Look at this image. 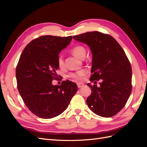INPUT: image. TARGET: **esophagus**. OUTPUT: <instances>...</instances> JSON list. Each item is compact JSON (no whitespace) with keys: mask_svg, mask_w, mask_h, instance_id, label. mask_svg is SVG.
Instances as JSON below:
<instances>
[{"mask_svg":"<svg viewBox=\"0 0 147 147\" xmlns=\"http://www.w3.org/2000/svg\"><path fill=\"white\" fill-rule=\"evenodd\" d=\"M83 86H84V84L82 83H78L77 84V86H78V88H82V87H83Z\"/></svg>","mask_w":147,"mask_h":147,"instance_id":"1","label":"esophagus"}]
</instances>
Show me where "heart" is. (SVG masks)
Returning <instances> with one entry per match:
<instances>
[{"instance_id":"b5f03b06","label":"heart","mask_w":147,"mask_h":147,"mask_svg":"<svg viewBox=\"0 0 147 147\" xmlns=\"http://www.w3.org/2000/svg\"><path fill=\"white\" fill-rule=\"evenodd\" d=\"M71 51L73 54L78 57V58L83 59L86 56V49L82 45H76L73 47L71 50ZM57 64H58L59 67H63L64 66V59L63 55H59L57 57ZM86 74V71L84 70H80L75 73H71L69 74V77L77 80H80Z\"/></svg>"}]
</instances>
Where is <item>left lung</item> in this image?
Listing matches in <instances>:
<instances>
[{
  "label": "left lung",
  "instance_id": "1",
  "mask_svg": "<svg viewBox=\"0 0 147 147\" xmlns=\"http://www.w3.org/2000/svg\"><path fill=\"white\" fill-rule=\"evenodd\" d=\"M73 38L91 51L90 80H102L99 87L87 84L92 91L86 99L88 107L99 116H114L126 105L132 90L131 65L125 52L111 35L97 31Z\"/></svg>",
  "mask_w": 147,
  "mask_h": 147
}]
</instances>
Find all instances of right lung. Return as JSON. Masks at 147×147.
Wrapping results in <instances>:
<instances>
[{
	"mask_svg": "<svg viewBox=\"0 0 147 147\" xmlns=\"http://www.w3.org/2000/svg\"><path fill=\"white\" fill-rule=\"evenodd\" d=\"M72 39L44 35L31 41L21 53L16 69L18 90L29 110L40 118L61 114L77 91V84L69 80L52 84L59 68L57 57Z\"/></svg>",
	"mask_w": 147,
	"mask_h": 147,
	"instance_id": "1",
	"label": "right lung"
}]
</instances>
